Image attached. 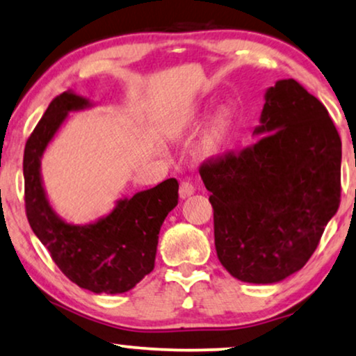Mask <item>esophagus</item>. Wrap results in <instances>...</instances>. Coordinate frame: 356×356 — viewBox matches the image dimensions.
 Instances as JSON below:
<instances>
[{
    "label": "esophagus",
    "mask_w": 356,
    "mask_h": 356,
    "mask_svg": "<svg viewBox=\"0 0 356 356\" xmlns=\"http://www.w3.org/2000/svg\"><path fill=\"white\" fill-rule=\"evenodd\" d=\"M193 192H195V187L192 186V182L184 181V182L181 184V188H179V197H181L182 200H186V198L193 195Z\"/></svg>",
    "instance_id": "obj_1"
}]
</instances>
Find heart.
Listing matches in <instances>:
<instances>
[{
    "mask_svg": "<svg viewBox=\"0 0 356 356\" xmlns=\"http://www.w3.org/2000/svg\"><path fill=\"white\" fill-rule=\"evenodd\" d=\"M231 129H233V120L229 113L225 111L218 112L203 131L200 143H198V153L205 158L220 153L229 140Z\"/></svg>",
    "mask_w": 356,
    "mask_h": 356,
    "instance_id": "1",
    "label": "heart"
}]
</instances>
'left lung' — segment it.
I'll use <instances>...</instances> for the list:
<instances>
[{"instance_id":"left-lung-1","label":"left lung","mask_w":356,"mask_h":356,"mask_svg":"<svg viewBox=\"0 0 356 356\" xmlns=\"http://www.w3.org/2000/svg\"><path fill=\"white\" fill-rule=\"evenodd\" d=\"M260 136L241 153L202 164L227 272L272 285L305 267L339 210L342 141L319 99L295 79L265 91Z\"/></svg>"}]
</instances>
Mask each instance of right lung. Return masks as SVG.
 Returning <instances> with one entry per match:
<instances>
[{
	"label": "right lung",
	"instance_id": "1",
	"mask_svg": "<svg viewBox=\"0 0 356 356\" xmlns=\"http://www.w3.org/2000/svg\"><path fill=\"white\" fill-rule=\"evenodd\" d=\"M73 91L50 102L24 149L26 213L34 234L71 282L92 293L118 295L154 268L159 229L179 202L175 179L120 198L106 216L88 225L63 220L50 205L42 181V156L71 112L92 107Z\"/></svg>",
	"mask_w": 356,
	"mask_h": 356
}]
</instances>
